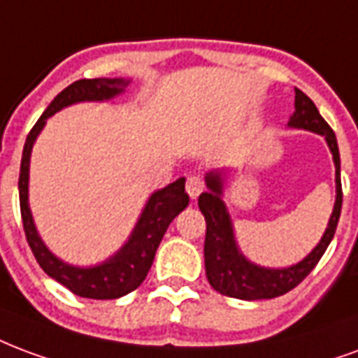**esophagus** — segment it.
<instances>
[{
    "mask_svg": "<svg viewBox=\"0 0 358 358\" xmlns=\"http://www.w3.org/2000/svg\"><path fill=\"white\" fill-rule=\"evenodd\" d=\"M205 189V180L201 178V176H189L186 182V192L187 195L195 199V197H199L201 193Z\"/></svg>",
    "mask_w": 358,
    "mask_h": 358,
    "instance_id": "34e87169",
    "label": "esophagus"
}]
</instances>
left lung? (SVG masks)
I'll list each match as a JSON object with an SVG mask.
<instances>
[{
	"label": "left lung",
	"instance_id": "1",
	"mask_svg": "<svg viewBox=\"0 0 358 358\" xmlns=\"http://www.w3.org/2000/svg\"><path fill=\"white\" fill-rule=\"evenodd\" d=\"M296 112L288 121V125L296 129H306L317 134H322L328 142V148L334 155L336 163V205L334 213L330 216L328 227L320 243L313 248V252L306 260L285 269H267V267L254 266L239 252V248L233 239V227L229 214L226 210L222 195V178L220 172H210L206 176L208 192L201 193L199 208L206 220L205 235V269L206 279L216 292L237 298V300H269L282 294L290 292L292 288L300 285L307 275L313 271V267L319 264L322 254L334 237L338 220L341 213V176H340V150L336 142L334 131L330 129L327 121L317 110L313 100L306 92L296 89V100H294Z\"/></svg>",
	"mask_w": 358,
	"mask_h": 358
}]
</instances>
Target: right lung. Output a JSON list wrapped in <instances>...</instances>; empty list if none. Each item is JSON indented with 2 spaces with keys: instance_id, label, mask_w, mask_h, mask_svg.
I'll return each instance as SVG.
<instances>
[{
  "instance_id": "add662e5",
  "label": "right lung",
  "mask_w": 358,
  "mask_h": 358,
  "mask_svg": "<svg viewBox=\"0 0 358 358\" xmlns=\"http://www.w3.org/2000/svg\"><path fill=\"white\" fill-rule=\"evenodd\" d=\"M131 81L127 79H79L68 85L64 91L58 92L38 123L31 127L30 134L26 136L22 161H20V176H18V195H20V214L26 233V241L31 252L41 266L45 273L64 285L68 290L78 294L81 298L91 300H115L125 294L136 290L145 279L153 264L157 246L165 235L166 227L178 216L189 203L186 193V178H178L171 186L159 189L150 197L138 224L132 231L131 239L113 258L96 267H73L60 262L52 256L43 241L39 239L34 220H31L30 206H28V171H30L31 145L43 129L47 117L62 110L66 106L83 102V100H108L119 92L125 91Z\"/></svg>"
}]
</instances>
